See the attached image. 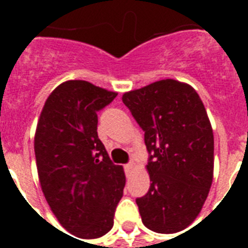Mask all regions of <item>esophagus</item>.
<instances>
[{
	"label": "esophagus",
	"instance_id": "34e87169",
	"mask_svg": "<svg viewBox=\"0 0 248 248\" xmlns=\"http://www.w3.org/2000/svg\"><path fill=\"white\" fill-rule=\"evenodd\" d=\"M132 167H134V163H132V162L127 163V165H124V170H126V173H130V171H131Z\"/></svg>",
	"mask_w": 248,
	"mask_h": 248
}]
</instances>
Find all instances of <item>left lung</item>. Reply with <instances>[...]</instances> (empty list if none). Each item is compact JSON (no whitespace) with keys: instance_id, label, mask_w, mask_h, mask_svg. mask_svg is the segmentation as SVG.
<instances>
[{"instance_id":"1","label":"left lung","mask_w":248,"mask_h":248,"mask_svg":"<svg viewBox=\"0 0 248 248\" xmlns=\"http://www.w3.org/2000/svg\"><path fill=\"white\" fill-rule=\"evenodd\" d=\"M149 153L151 186L136 198L143 224L157 233H176L194 221L214 176V134L192 86L162 79L124 93Z\"/></svg>"}]
</instances>
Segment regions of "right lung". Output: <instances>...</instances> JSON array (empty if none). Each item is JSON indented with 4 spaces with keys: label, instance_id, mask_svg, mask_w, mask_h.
<instances>
[{
    "label": "right lung",
    "instance_id": "1",
    "mask_svg": "<svg viewBox=\"0 0 248 248\" xmlns=\"http://www.w3.org/2000/svg\"><path fill=\"white\" fill-rule=\"evenodd\" d=\"M116 96L87 81H67L50 93L37 124L34 153L45 198L59 223L82 239L112 229L124 196V167L110 161L97 136V112Z\"/></svg>",
    "mask_w": 248,
    "mask_h": 248
}]
</instances>
